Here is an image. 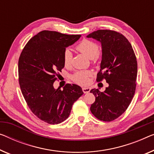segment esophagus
<instances>
[{
	"label": "esophagus",
	"instance_id": "obj_1",
	"mask_svg": "<svg viewBox=\"0 0 154 154\" xmlns=\"http://www.w3.org/2000/svg\"><path fill=\"white\" fill-rule=\"evenodd\" d=\"M82 91H83L84 93H88L90 92L91 88H89V87H83V88H82Z\"/></svg>",
	"mask_w": 154,
	"mask_h": 154
}]
</instances>
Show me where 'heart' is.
<instances>
[{"label": "heart", "instance_id": "1", "mask_svg": "<svg viewBox=\"0 0 154 154\" xmlns=\"http://www.w3.org/2000/svg\"><path fill=\"white\" fill-rule=\"evenodd\" d=\"M77 50L88 57V58L96 60L99 57V47L97 43L93 41L84 39L79 43L77 46ZM72 53L70 49H66L63 52V60L66 66H69L72 62ZM92 72L89 70L77 71L72 76V79L76 83L85 85L88 82L89 77H91Z\"/></svg>", "mask_w": 154, "mask_h": 154}]
</instances>
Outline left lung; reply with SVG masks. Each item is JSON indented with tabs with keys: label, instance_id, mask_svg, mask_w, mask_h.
I'll list each match as a JSON object with an SVG mask.
<instances>
[{
	"label": "left lung",
	"instance_id": "8db88e82",
	"mask_svg": "<svg viewBox=\"0 0 154 154\" xmlns=\"http://www.w3.org/2000/svg\"><path fill=\"white\" fill-rule=\"evenodd\" d=\"M86 37L101 43L102 61L97 80L109 84L101 92L90 91L95 97L91 111L98 120L111 122L125 113L134 97L136 86L137 64L133 48L122 34L109 29H99Z\"/></svg>",
	"mask_w": 154,
	"mask_h": 154
}]
</instances>
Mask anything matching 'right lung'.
Instances as JSON below:
<instances>
[{
  "instance_id": "add662e5",
  "label": "right lung",
  "mask_w": 154,
  "mask_h": 154,
  "mask_svg": "<svg viewBox=\"0 0 154 154\" xmlns=\"http://www.w3.org/2000/svg\"><path fill=\"white\" fill-rule=\"evenodd\" d=\"M81 35L43 30L27 43L18 60L19 84L32 112L50 125L62 122L84 93L76 84H67L63 91L54 88L57 72L64 67L63 54Z\"/></svg>"
}]
</instances>
